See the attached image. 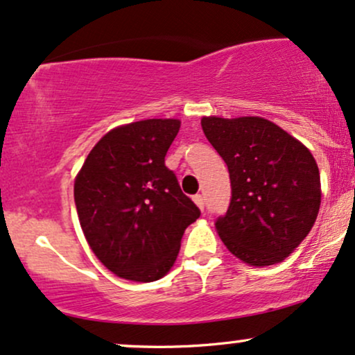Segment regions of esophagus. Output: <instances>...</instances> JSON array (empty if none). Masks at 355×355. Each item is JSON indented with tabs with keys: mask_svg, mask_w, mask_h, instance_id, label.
<instances>
[{
	"mask_svg": "<svg viewBox=\"0 0 355 355\" xmlns=\"http://www.w3.org/2000/svg\"><path fill=\"white\" fill-rule=\"evenodd\" d=\"M193 201L196 202V206H198L199 209L204 211V198H202L201 194H196V196H193Z\"/></svg>",
	"mask_w": 355,
	"mask_h": 355,
	"instance_id": "1",
	"label": "esophagus"
}]
</instances>
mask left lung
Here are the masks:
<instances>
[{
    "mask_svg": "<svg viewBox=\"0 0 355 355\" xmlns=\"http://www.w3.org/2000/svg\"><path fill=\"white\" fill-rule=\"evenodd\" d=\"M201 126L231 178V204L216 220L220 241L254 268L284 261L318 218L320 176L314 156L284 129L257 116H209Z\"/></svg>",
    "mask_w": 355,
    "mask_h": 355,
    "instance_id": "8db88e82",
    "label": "left lung"
}]
</instances>
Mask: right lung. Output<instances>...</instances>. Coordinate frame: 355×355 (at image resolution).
Masks as SVG:
<instances>
[{
    "label": "right lung",
    "mask_w": 355,
    "mask_h": 355,
    "mask_svg": "<svg viewBox=\"0 0 355 355\" xmlns=\"http://www.w3.org/2000/svg\"><path fill=\"white\" fill-rule=\"evenodd\" d=\"M179 128V119H144L111 129L74 181L87 244L118 277L153 282L166 276L186 227L201 216L164 164Z\"/></svg>",
    "instance_id": "1"
}]
</instances>
